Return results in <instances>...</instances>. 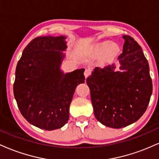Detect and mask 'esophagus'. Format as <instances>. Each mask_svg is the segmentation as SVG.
<instances>
[{
    "label": "esophagus",
    "instance_id": "obj_1",
    "mask_svg": "<svg viewBox=\"0 0 159 159\" xmlns=\"http://www.w3.org/2000/svg\"><path fill=\"white\" fill-rule=\"evenodd\" d=\"M90 73H91V72H90V69H86L85 71H84V76H85V78H87V77H88V76L90 75Z\"/></svg>",
    "mask_w": 159,
    "mask_h": 159
}]
</instances>
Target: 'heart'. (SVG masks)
<instances>
[{"mask_svg":"<svg viewBox=\"0 0 159 159\" xmlns=\"http://www.w3.org/2000/svg\"><path fill=\"white\" fill-rule=\"evenodd\" d=\"M107 48V51L105 55V61H110V60L112 59L117 54L118 52H119V47L116 44H114V43H111V42L107 41L104 42L103 43H102L98 47L97 52H102L105 50H106Z\"/></svg>","mask_w":159,"mask_h":159,"instance_id":"heart-1","label":"heart"}]
</instances>
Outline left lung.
Wrapping results in <instances>:
<instances>
[{
  "label": "left lung",
  "mask_w": 159,
  "mask_h": 159,
  "mask_svg": "<svg viewBox=\"0 0 159 159\" xmlns=\"http://www.w3.org/2000/svg\"><path fill=\"white\" fill-rule=\"evenodd\" d=\"M123 53L118 57L120 71L108 65L96 67L87 78L94 115L107 127L120 129L136 122L144 114L152 93L149 67L141 47L124 35Z\"/></svg>",
  "instance_id": "8db88e82"
}]
</instances>
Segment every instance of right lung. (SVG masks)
Segmentation results:
<instances>
[{"label": "right lung", "instance_id": "right-lung-1", "mask_svg": "<svg viewBox=\"0 0 159 159\" xmlns=\"http://www.w3.org/2000/svg\"><path fill=\"white\" fill-rule=\"evenodd\" d=\"M65 39H34L24 49L16 69L13 93L20 112L27 122L45 130L60 129L68 122L75 90L85 80L84 69L66 74L60 69Z\"/></svg>", "mask_w": 159, "mask_h": 159}]
</instances>
